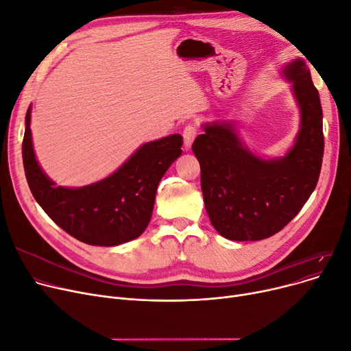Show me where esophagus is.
<instances>
[{
    "label": "esophagus",
    "instance_id": "esophagus-1",
    "mask_svg": "<svg viewBox=\"0 0 351 351\" xmlns=\"http://www.w3.org/2000/svg\"><path fill=\"white\" fill-rule=\"evenodd\" d=\"M196 134H197V131H196L195 125H188L185 129H183V134H182L183 135V146H185L186 151L191 149V146L196 138Z\"/></svg>",
    "mask_w": 351,
    "mask_h": 351
}]
</instances>
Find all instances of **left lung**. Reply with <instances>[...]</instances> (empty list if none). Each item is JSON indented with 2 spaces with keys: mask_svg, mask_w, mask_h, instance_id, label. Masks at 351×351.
Returning a JSON list of instances; mask_svg holds the SVG:
<instances>
[{
  "mask_svg": "<svg viewBox=\"0 0 351 351\" xmlns=\"http://www.w3.org/2000/svg\"><path fill=\"white\" fill-rule=\"evenodd\" d=\"M300 112L293 146L263 158L243 143L233 121L202 125L192 151L200 163L205 208L216 232L229 241H262L280 232L315 191L324 152L323 110L310 69L298 58L280 71Z\"/></svg>",
  "mask_w": 351,
  "mask_h": 351,
  "instance_id": "8db88e82",
  "label": "left lung"
}]
</instances>
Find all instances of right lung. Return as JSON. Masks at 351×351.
Masks as SVG:
<instances>
[{"instance_id": "add662e5", "label": "right lung", "mask_w": 351, "mask_h": 351, "mask_svg": "<svg viewBox=\"0 0 351 351\" xmlns=\"http://www.w3.org/2000/svg\"><path fill=\"white\" fill-rule=\"evenodd\" d=\"M29 125L31 106L23 141L25 178L32 196L55 223L92 246H118L145 232L151 222L159 182L182 155L179 134L143 143L102 180L65 188L49 179L36 160Z\"/></svg>"}]
</instances>
